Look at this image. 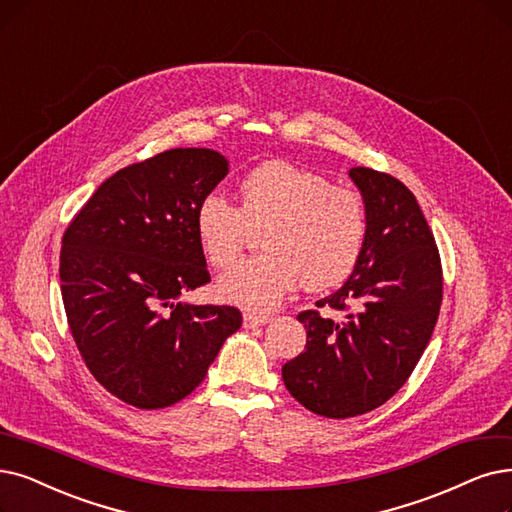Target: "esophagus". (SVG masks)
I'll use <instances>...</instances> for the list:
<instances>
[{"mask_svg":"<svg viewBox=\"0 0 512 512\" xmlns=\"http://www.w3.org/2000/svg\"><path fill=\"white\" fill-rule=\"evenodd\" d=\"M271 317L269 315H256V313H245L243 315V327H248V330H252V327H258V325H264L269 323Z\"/></svg>","mask_w":512,"mask_h":512,"instance_id":"1","label":"esophagus"}]
</instances>
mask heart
I'll return each mask as SVG.
<instances>
[{"label": "heart", "mask_w": 512, "mask_h": 512, "mask_svg": "<svg viewBox=\"0 0 512 512\" xmlns=\"http://www.w3.org/2000/svg\"><path fill=\"white\" fill-rule=\"evenodd\" d=\"M241 210L208 193L195 212L201 250L216 269H229L250 229H262L267 254L245 260L218 281V294L252 311L275 306L302 281L327 290L355 269L365 241L361 197L290 161H264L241 180Z\"/></svg>", "instance_id": "heart-1"}]
</instances>
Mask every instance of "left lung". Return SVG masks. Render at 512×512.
<instances>
[{
  "instance_id": "8db88e82",
  "label": "left lung",
  "mask_w": 512,
  "mask_h": 512,
  "mask_svg": "<svg viewBox=\"0 0 512 512\" xmlns=\"http://www.w3.org/2000/svg\"><path fill=\"white\" fill-rule=\"evenodd\" d=\"M365 208V241L351 277L304 311L306 351L283 365L290 395L325 418L376 410L405 384L433 336L443 296L435 237L414 193L372 168L349 172Z\"/></svg>"
}]
</instances>
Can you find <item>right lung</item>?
Returning <instances> with one entry per match:
<instances>
[{"label": "right lung", "mask_w": 512, "mask_h": 512, "mask_svg": "<svg viewBox=\"0 0 512 512\" xmlns=\"http://www.w3.org/2000/svg\"><path fill=\"white\" fill-rule=\"evenodd\" d=\"M227 174L218 151H163L102 182L65 231L73 340L92 376L140 410L191 395L241 327L235 306L180 300L210 281L195 212Z\"/></svg>", "instance_id": "1"}]
</instances>
